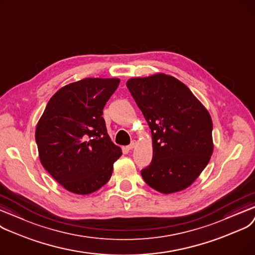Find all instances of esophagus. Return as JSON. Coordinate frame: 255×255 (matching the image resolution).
Wrapping results in <instances>:
<instances>
[{"mask_svg": "<svg viewBox=\"0 0 255 255\" xmlns=\"http://www.w3.org/2000/svg\"><path fill=\"white\" fill-rule=\"evenodd\" d=\"M136 145H137V141H136V140H132V141L130 142V144H129L128 146V149H132V148H135V147H136Z\"/></svg>", "mask_w": 255, "mask_h": 255, "instance_id": "34e87169", "label": "esophagus"}]
</instances>
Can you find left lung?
I'll return each mask as SVG.
<instances>
[{
  "instance_id": "1",
  "label": "left lung",
  "mask_w": 255,
  "mask_h": 255,
  "mask_svg": "<svg viewBox=\"0 0 255 255\" xmlns=\"http://www.w3.org/2000/svg\"><path fill=\"white\" fill-rule=\"evenodd\" d=\"M127 86L151 129L152 161L141 171L150 188L172 194L190 187L214 150L213 121L191 90L162 72L131 78Z\"/></svg>"
}]
</instances>
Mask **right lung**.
<instances>
[{
  "instance_id": "1",
  "label": "right lung",
  "mask_w": 255,
  "mask_h": 255,
  "mask_svg": "<svg viewBox=\"0 0 255 255\" xmlns=\"http://www.w3.org/2000/svg\"><path fill=\"white\" fill-rule=\"evenodd\" d=\"M119 83L117 78H86L65 85L38 120L35 139L40 163L68 192L87 195L101 189L123 154L102 117Z\"/></svg>"
}]
</instances>
